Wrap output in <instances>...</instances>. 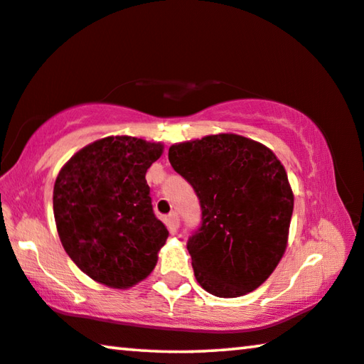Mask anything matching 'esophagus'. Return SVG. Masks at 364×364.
Segmentation results:
<instances>
[{
	"label": "esophagus",
	"instance_id": "obj_1",
	"mask_svg": "<svg viewBox=\"0 0 364 364\" xmlns=\"http://www.w3.org/2000/svg\"><path fill=\"white\" fill-rule=\"evenodd\" d=\"M168 223H170V227L175 228V230L180 227V217H178L176 212H170L168 213Z\"/></svg>",
	"mask_w": 364,
	"mask_h": 364
}]
</instances>
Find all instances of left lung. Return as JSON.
<instances>
[{"label": "left lung", "mask_w": 364, "mask_h": 364, "mask_svg": "<svg viewBox=\"0 0 364 364\" xmlns=\"http://www.w3.org/2000/svg\"><path fill=\"white\" fill-rule=\"evenodd\" d=\"M168 160L203 210L188 240L196 280L220 298L256 290L287 250L293 191L284 165L270 149L238 134L173 144Z\"/></svg>", "instance_id": "left-lung-1"}]
</instances>
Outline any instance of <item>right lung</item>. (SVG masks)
Instances as JSON below:
<instances>
[{
    "label": "right lung",
    "mask_w": 364,
    "mask_h": 364,
    "mask_svg": "<svg viewBox=\"0 0 364 364\" xmlns=\"http://www.w3.org/2000/svg\"><path fill=\"white\" fill-rule=\"evenodd\" d=\"M164 146L131 136L89 144L68 160L53 188L61 245L99 284L129 288L152 272L168 230L155 217L147 168Z\"/></svg>",
    "instance_id": "obj_1"
}]
</instances>
